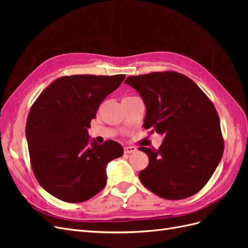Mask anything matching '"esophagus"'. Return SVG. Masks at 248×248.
<instances>
[{"instance_id": "esophagus-1", "label": "esophagus", "mask_w": 248, "mask_h": 248, "mask_svg": "<svg viewBox=\"0 0 248 248\" xmlns=\"http://www.w3.org/2000/svg\"><path fill=\"white\" fill-rule=\"evenodd\" d=\"M137 148L133 147V146H126L124 147V152L126 154H131V153H136L137 152Z\"/></svg>"}]
</instances>
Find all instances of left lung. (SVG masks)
Here are the masks:
<instances>
[{"label": "left lung", "instance_id": "8db88e82", "mask_svg": "<svg viewBox=\"0 0 248 248\" xmlns=\"http://www.w3.org/2000/svg\"><path fill=\"white\" fill-rule=\"evenodd\" d=\"M145 102L144 128L164 137L158 149L140 147L149 157L140 182L167 200L199 192L213 175L223 154L218 114L196 82L176 71L129 77Z\"/></svg>", "mask_w": 248, "mask_h": 248}]
</instances>
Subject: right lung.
<instances>
[{"instance_id":"1","label":"right lung","mask_w":248,"mask_h":248,"mask_svg":"<svg viewBox=\"0 0 248 248\" xmlns=\"http://www.w3.org/2000/svg\"><path fill=\"white\" fill-rule=\"evenodd\" d=\"M125 74L62 77L46 87L26 124L30 161L37 181L51 196L82 202L107 184V164L123 155L115 140L89 142L88 128L106 97Z\"/></svg>"}]
</instances>
